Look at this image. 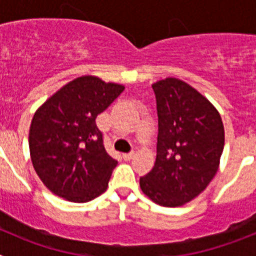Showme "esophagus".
<instances>
[{
    "mask_svg": "<svg viewBox=\"0 0 256 256\" xmlns=\"http://www.w3.org/2000/svg\"><path fill=\"white\" fill-rule=\"evenodd\" d=\"M134 156V151H130V152L123 154V159L124 160H130Z\"/></svg>",
    "mask_w": 256,
    "mask_h": 256,
    "instance_id": "1",
    "label": "esophagus"
}]
</instances>
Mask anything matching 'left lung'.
<instances>
[{
  "instance_id": "left-lung-1",
  "label": "left lung",
  "mask_w": 256,
  "mask_h": 256,
  "mask_svg": "<svg viewBox=\"0 0 256 256\" xmlns=\"http://www.w3.org/2000/svg\"><path fill=\"white\" fill-rule=\"evenodd\" d=\"M158 110L154 168L140 178L144 194L162 206H180L200 195L216 176L224 148L216 108L177 78L152 84Z\"/></svg>"
}]
</instances>
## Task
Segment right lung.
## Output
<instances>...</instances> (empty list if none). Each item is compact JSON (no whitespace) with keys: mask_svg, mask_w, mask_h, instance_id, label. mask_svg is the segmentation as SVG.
<instances>
[{"mask_svg":"<svg viewBox=\"0 0 256 256\" xmlns=\"http://www.w3.org/2000/svg\"><path fill=\"white\" fill-rule=\"evenodd\" d=\"M123 91L120 84L80 76L36 112L29 130L32 162L55 195L87 202L108 188L118 162L106 152L96 118Z\"/></svg>","mask_w":256,"mask_h":256,"instance_id":"1","label":"right lung"}]
</instances>
